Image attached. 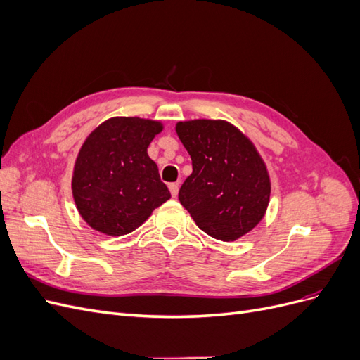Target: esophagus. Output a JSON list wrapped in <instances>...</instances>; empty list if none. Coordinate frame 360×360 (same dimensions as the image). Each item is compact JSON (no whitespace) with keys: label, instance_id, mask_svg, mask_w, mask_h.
I'll return each mask as SVG.
<instances>
[{"label":"esophagus","instance_id":"esophagus-1","mask_svg":"<svg viewBox=\"0 0 360 360\" xmlns=\"http://www.w3.org/2000/svg\"><path fill=\"white\" fill-rule=\"evenodd\" d=\"M168 188H169V192L172 195V198H176L177 195H179V183H171Z\"/></svg>","mask_w":360,"mask_h":360}]
</instances>
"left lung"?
Segmentation results:
<instances>
[{
    "label": "left lung",
    "instance_id": "left-lung-1",
    "mask_svg": "<svg viewBox=\"0 0 360 360\" xmlns=\"http://www.w3.org/2000/svg\"><path fill=\"white\" fill-rule=\"evenodd\" d=\"M176 132L192 159L180 204L205 234L234 242L263 221L271 183L252 141L226 120L179 122Z\"/></svg>",
    "mask_w": 360,
    "mask_h": 360
}]
</instances>
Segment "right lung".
<instances>
[{"mask_svg": "<svg viewBox=\"0 0 360 360\" xmlns=\"http://www.w3.org/2000/svg\"><path fill=\"white\" fill-rule=\"evenodd\" d=\"M163 130L159 120L111 117L85 138L72 174V195L93 230L120 237L143 225L171 198L147 148Z\"/></svg>", "mask_w": 360, "mask_h": 360, "instance_id": "1", "label": "right lung"}]
</instances>
